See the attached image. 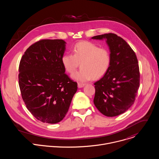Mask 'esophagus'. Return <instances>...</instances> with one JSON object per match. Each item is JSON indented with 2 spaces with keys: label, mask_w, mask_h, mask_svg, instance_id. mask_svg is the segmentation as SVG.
<instances>
[{
  "label": "esophagus",
  "mask_w": 159,
  "mask_h": 159,
  "mask_svg": "<svg viewBox=\"0 0 159 159\" xmlns=\"http://www.w3.org/2000/svg\"><path fill=\"white\" fill-rule=\"evenodd\" d=\"M85 85V84H82V83H78V87L79 88H82Z\"/></svg>",
  "instance_id": "1"
}]
</instances>
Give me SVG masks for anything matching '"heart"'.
<instances>
[{"label":"heart","instance_id":"b5f03b06","mask_svg":"<svg viewBox=\"0 0 159 159\" xmlns=\"http://www.w3.org/2000/svg\"><path fill=\"white\" fill-rule=\"evenodd\" d=\"M61 63L65 71L72 75L80 63V70L73 75L80 82L98 79L104 76L109 69L111 58L109 50L99 48L89 41H81L75 44L73 55L65 53L61 57Z\"/></svg>","mask_w":159,"mask_h":159}]
</instances>
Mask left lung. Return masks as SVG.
<instances>
[{
	"instance_id": "left-lung-1",
	"label": "left lung",
	"mask_w": 159,
	"mask_h": 159,
	"mask_svg": "<svg viewBox=\"0 0 159 159\" xmlns=\"http://www.w3.org/2000/svg\"><path fill=\"white\" fill-rule=\"evenodd\" d=\"M106 39L111 58L109 69L94 83V103L102 115L113 117L127 111L133 104L140 87L137 57L129 45L114 33L93 36Z\"/></svg>"
}]
</instances>
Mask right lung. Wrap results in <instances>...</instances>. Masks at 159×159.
<instances>
[{"mask_svg": "<svg viewBox=\"0 0 159 159\" xmlns=\"http://www.w3.org/2000/svg\"><path fill=\"white\" fill-rule=\"evenodd\" d=\"M62 39H41L26 50L19 66V85L26 107L38 120L61 121L69 109L77 83L65 74Z\"/></svg>", "mask_w": 159, "mask_h": 159, "instance_id": "1", "label": "right lung"}]
</instances>
